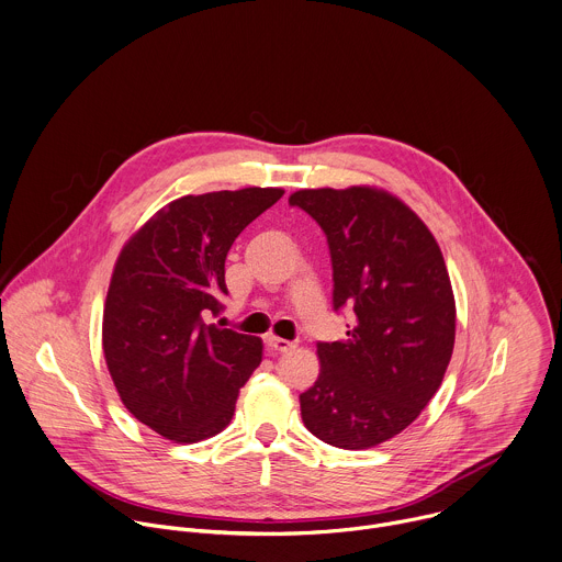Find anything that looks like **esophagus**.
Returning <instances> with one entry per match:
<instances>
[{
    "mask_svg": "<svg viewBox=\"0 0 562 562\" xmlns=\"http://www.w3.org/2000/svg\"><path fill=\"white\" fill-rule=\"evenodd\" d=\"M266 345H268V349H272V351H277V353H288V351L294 349V342L283 340V338H277V336H268V338H266Z\"/></svg>",
    "mask_w": 562,
    "mask_h": 562,
    "instance_id": "esophagus-1",
    "label": "esophagus"
}]
</instances>
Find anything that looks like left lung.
Returning <instances> with one entry per match:
<instances>
[{
	"mask_svg": "<svg viewBox=\"0 0 562 562\" xmlns=\"http://www.w3.org/2000/svg\"><path fill=\"white\" fill-rule=\"evenodd\" d=\"M290 204L327 237L334 310L356 314L347 340L316 345L321 373L299 397L303 424L325 443L373 448L417 419L448 369L457 312L441 250L382 189H303Z\"/></svg>",
	"mask_w": 562,
	"mask_h": 562,
	"instance_id": "obj_1",
	"label": "left lung"
}]
</instances>
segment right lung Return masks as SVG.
Instances as JSON below:
<instances>
[{
  "label": "right lung",
  "mask_w": 562,
  "mask_h": 562,
  "mask_svg": "<svg viewBox=\"0 0 562 562\" xmlns=\"http://www.w3.org/2000/svg\"><path fill=\"white\" fill-rule=\"evenodd\" d=\"M283 189L184 195L123 246L103 312V353L125 408L176 443L222 432L261 362V338L206 323L228 294L226 255Z\"/></svg>",
  "instance_id": "1"
}]
</instances>
